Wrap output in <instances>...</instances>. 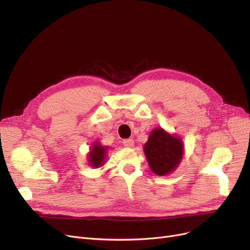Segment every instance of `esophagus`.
<instances>
[{"label": "esophagus", "mask_w": 250, "mask_h": 250, "mask_svg": "<svg viewBox=\"0 0 250 250\" xmlns=\"http://www.w3.org/2000/svg\"><path fill=\"white\" fill-rule=\"evenodd\" d=\"M123 145L125 146H128V147H132L134 146V141L132 138H127V139H124L123 141Z\"/></svg>", "instance_id": "1"}]
</instances>
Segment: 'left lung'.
<instances>
[{
  "label": "left lung",
  "instance_id": "1",
  "mask_svg": "<svg viewBox=\"0 0 250 250\" xmlns=\"http://www.w3.org/2000/svg\"><path fill=\"white\" fill-rule=\"evenodd\" d=\"M144 149L149 168L162 176L174 170L184 153L181 139L166 133L162 128L152 131Z\"/></svg>",
  "mask_w": 250,
  "mask_h": 250
}]
</instances>
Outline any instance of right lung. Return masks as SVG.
Listing matches in <instances>:
<instances>
[{
	"label": "right lung",
	"instance_id": "add662e5",
	"mask_svg": "<svg viewBox=\"0 0 250 250\" xmlns=\"http://www.w3.org/2000/svg\"><path fill=\"white\" fill-rule=\"evenodd\" d=\"M106 149L105 147L99 146L98 144H94L91 147L90 155H89V162L93 167H101L104 163Z\"/></svg>",
	"mask_w": 250,
	"mask_h": 250
}]
</instances>
